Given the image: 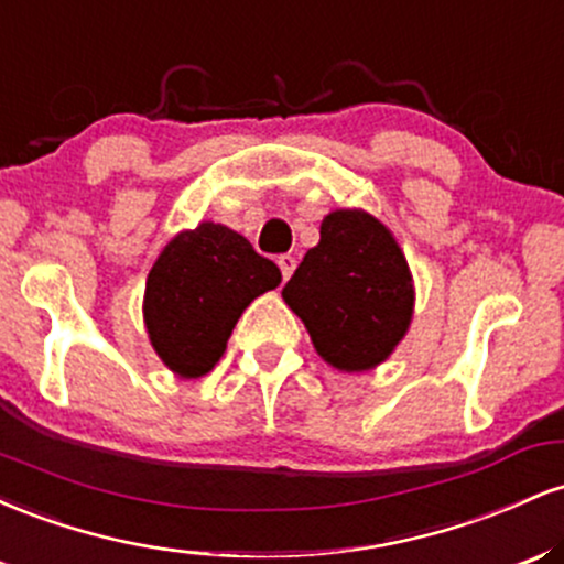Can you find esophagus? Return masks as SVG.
Wrapping results in <instances>:
<instances>
[{
	"instance_id": "esophagus-1",
	"label": "esophagus",
	"mask_w": 564,
	"mask_h": 564,
	"mask_svg": "<svg viewBox=\"0 0 564 564\" xmlns=\"http://www.w3.org/2000/svg\"><path fill=\"white\" fill-rule=\"evenodd\" d=\"M278 268H281V275L283 281H289L291 275H294V268H296V260L291 254H281L278 257Z\"/></svg>"
}]
</instances>
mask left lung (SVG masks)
Masks as SVG:
<instances>
[{
  "label": "left lung",
  "instance_id": "left-lung-1",
  "mask_svg": "<svg viewBox=\"0 0 564 564\" xmlns=\"http://www.w3.org/2000/svg\"><path fill=\"white\" fill-rule=\"evenodd\" d=\"M300 315L315 352L336 371L384 364L413 321L416 289L392 230L366 209L323 217L318 246L281 291Z\"/></svg>",
  "mask_w": 564,
  "mask_h": 564
}]
</instances>
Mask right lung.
<instances>
[{"label":"right lung","instance_id":"obj_1","mask_svg":"<svg viewBox=\"0 0 564 564\" xmlns=\"http://www.w3.org/2000/svg\"><path fill=\"white\" fill-rule=\"evenodd\" d=\"M278 283V264L228 225L204 219L196 230H180L145 281L142 321L151 347L174 377H206L243 310Z\"/></svg>","mask_w":564,"mask_h":564}]
</instances>
